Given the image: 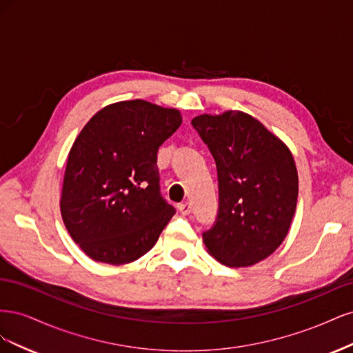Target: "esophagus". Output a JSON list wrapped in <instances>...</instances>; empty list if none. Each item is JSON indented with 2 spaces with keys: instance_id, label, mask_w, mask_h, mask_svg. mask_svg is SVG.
Returning a JSON list of instances; mask_svg holds the SVG:
<instances>
[{
  "instance_id": "34e87169",
  "label": "esophagus",
  "mask_w": 353,
  "mask_h": 353,
  "mask_svg": "<svg viewBox=\"0 0 353 353\" xmlns=\"http://www.w3.org/2000/svg\"><path fill=\"white\" fill-rule=\"evenodd\" d=\"M178 210L181 212V215H188V213L191 212V205L190 203H179L178 205Z\"/></svg>"
}]
</instances>
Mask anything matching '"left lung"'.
<instances>
[{
	"label": "left lung",
	"instance_id": "8db88e82",
	"mask_svg": "<svg viewBox=\"0 0 353 353\" xmlns=\"http://www.w3.org/2000/svg\"><path fill=\"white\" fill-rule=\"evenodd\" d=\"M191 123L218 169V219L203 234L208 252L232 268L266 259L287 237L296 212L299 178L290 148L240 110L203 113Z\"/></svg>",
	"mask_w": 353,
	"mask_h": 353
}]
</instances>
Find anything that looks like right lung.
Here are the masks:
<instances>
[{
    "mask_svg": "<svg viewBox=\"0 0 353 353\" xmlns=\"http://www.w3.org/2000/svg\"><path fill=\"white\" fill-rule=\"evenodd\" d=\"M181 122L178 109L128 100L105 105L82 128L68 156L60 212L92 261H137L174 216L160 197L157 150Z\"/></svg>",
    "mask_w": 353,
    "mask_h": 353,
    "instance_id": "obj_1",
    "label": "right lung"
}]
</instances>
